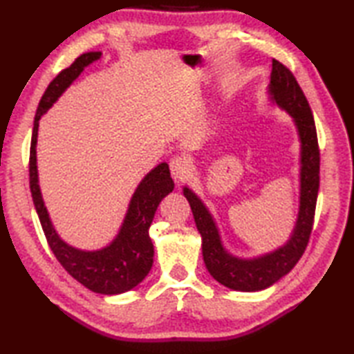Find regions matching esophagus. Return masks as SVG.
Masks as SVG:
<instances>
[{
  "label": "esophagus",
  "instance_id": "obj_1",
  "mask_svg": "<svg viewBox=\"0 0 354 354\" xmlns=\"http://www.w3.org/2000/svg\"><path fill=\"white\" fill-rule=\"evenodd\" d=\"M170 171L171 176L175 178L176 183H183L192 175V165L190 161L184 156H175L170 161Z\"/></svg>",
  "mask_w": 354,
  "mask_h": 354
}]
</instances>
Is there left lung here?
I'll return each mask as SVG.
<instances>
[{
	"label": "left lung",
	"mask_w": 354,
	"mask_h": 354,
	"mask_svg": "<svg viewBox=\"0 0 354 354\" xmlns=\"http://www.w3.org/2000/svg\"><path fill=\"white\" fill-rule=\"evenodd\" d=\"M269 93L278 106L288 111L295 120L301 140V196L297 227L289 242L259 259L232 257L223 250L219 231L205 205L190 189H184V196L189 201L202 236V254L208 272L227 288L243 292L269 288L290 272L301 259L312 234L319 190V146L312 109L293 73L277 59H272Z\"/></svg>",
	"instance_id": "1"
}]
</instances>
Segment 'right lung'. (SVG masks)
I'll list each match as a JSON object with an SVG mask.
<instances>
[{"mask_svg": "<svg viewBox=\"0 0 354 354\" xmlns=\"http://www.w3.org/2000/svg\"><path fill=\"white\" fill-rule=\"evenodd\" d=\"M100 55V51L80 55L68 68L59 73L45 89L35 115L28 175L30 192H32L36 213L39 216L45 239H47L57 261L86 289L95 293H103V295H117V293L131 290L141 283L152 268L153 243L149 237V228L160 202L175 187L170 178L169 165L165 162L160 164L140 183L131 199L129 209H127L123 227L117 239L100 251L76 250V248L66 245L57 236L51 225L47 208L44 205L39 185H37L36 170V140L39 118L57 100V97L71 85V82L84 71L85 66L97 61Z\"/></svg>", "mask_w": 354, "mask_h": 354, "instance_id": "1", "label": "right lung"}]
</instances>
